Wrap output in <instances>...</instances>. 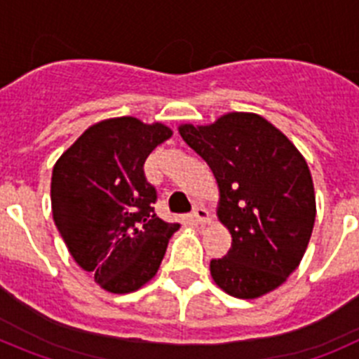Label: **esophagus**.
I'll return each instance as SVG.
<instances>
[{"instance_id":"34e87169","label":"esophagus","mask_w":359,"mask_h":359,"mask_svg":"<svg viewBox=\"0 0 359 359\" xmlns=\"http://www.w3.org/2000/svg\"><path fill=\"white\" fill-rule=\"evenodd\" d=\"M192 221L196 224H207L210 223V214H208V210L203 205H196L194 210H192Z\"/></svg>"}]
</instances>
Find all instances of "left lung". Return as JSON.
I'll return each mask as SVG.
<instances>
[{
	"label": "left lung",
	"mask_w": 359,
	"mask_h": 359,
	"mask_svg": "<svg viewBox=\"0 0 359 359\" xmlns=\"http://www.w3.org/2000/svg\"><path fill=\"white\" fill-rule=\"evenodd\" d=\"M219 187V221L231 248L212 259L214 282L237 298L273 291L302 261L315 226V187L304 156L255 113H228L210 126H180Z\"/></svg>",
	"instance_id": "left-lung-1"
}]
</instances>
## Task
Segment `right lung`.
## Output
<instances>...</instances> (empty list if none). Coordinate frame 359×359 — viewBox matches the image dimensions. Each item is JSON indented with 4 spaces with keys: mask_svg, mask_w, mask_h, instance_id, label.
<instances>
[{
    "mask_svg": "<svg viewBox=\"0 0 359 359\" xmlns=\"http://www.w3.org/2000/svg\"><path fill=\"white\" fill-rule=\"evenodd\" d=\"M170 136L160 122L102 120L86 129L53 167L57 230L75 262L109 293H131L147 284L180 228L154 214L156 189L144 172L149 154Z\"/></svg>",
    "mask_w": 359,
    "mask_h": 359,
    "instance_id": "1",
    "label": "right lung"
}]
</instances>
